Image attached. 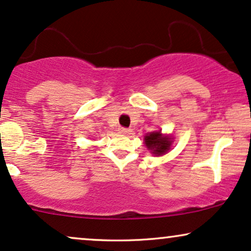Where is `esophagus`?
Listing matches in <instances>:
<instances>
[{
  "mask_svg": "<svg viewBox=\"0 0 251 251\" xmlns=\"http://www.w3.org/2000/svg\"><path fill=\"white\" fill-rule=\"evenodd\" d=\"M119 132L122 133V135H129V133L131 132V130L128 129V128H120Z\"/></svg>",
  "mask_w": 251,
  "mask_h": 251,
  "instance_id": "1",
  "label": "esophagus"
}]
</instances>
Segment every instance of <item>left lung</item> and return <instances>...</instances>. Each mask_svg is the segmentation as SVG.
Wrapping results in <instances>:
<instances>
[{
  "instance_id": "obj_1",
  "label": "left lung",
  "mask_w": 251,
  "mask_h": 251,
  "mask_svg": "<svg viewBox=\"0 0 251 251\" xmlns=\"http://www.w3.org/2000/svg\"><path fill=\"white\" fill-rule=\"evenodd\" d=\"M144 142L146 148L151 151V153L157 155V157L167 153L172 145V138L169 136L162 135L161 130L146 133Z\"/></svg>"
}]
</instances>
